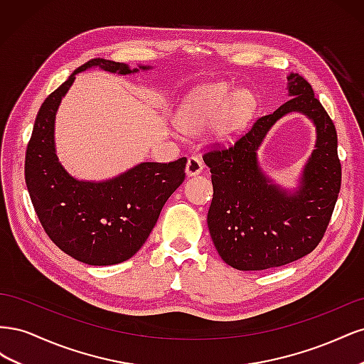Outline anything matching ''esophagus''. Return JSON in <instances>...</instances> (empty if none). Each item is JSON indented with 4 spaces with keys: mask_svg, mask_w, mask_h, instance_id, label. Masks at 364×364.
<instances>
[{
    "mask_svg": "<svg viewBox=\"0 0 364 364\" xmlns=\"http://www.w3.org/2000/svg\"><path fill=\"white\" fill-rule=\"evenodd\" d=\"M202 170H203L202 159L191 156L188 162H186V174L188 176H197L199 173H202Z\"/></svg>",
    "mask_w": 364,
    "mask_h": 364,
    "instance_id": "34e87169",
    "label": "esophagus"
}]
</instances>
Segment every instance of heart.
<instances>
[{"mask_svg": "<svg viewBox=\"0 0 364 364\" xmlns=\"http://www.w3.org/2000/svg\"><path fill=\"white\" fill-rule=\"evenodd\" d=\"M255 97L247 91H237L226 82L196 87L178 109L176 121L181 129L196 132L214 123L222 117L217 126L220 136H228L243 126L255 111Z\"/></svg>", "mask_w": 364, "mask_h": 364, "instance_id": "1", "label": "heart"}]
</instances>
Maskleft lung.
<instances>
[{
	"label": "left lung",
	"instance_id": "obj_1",
	"mask_svg": "<svg viewBox=\"0 0 364 364\" xmlns=\"http://www.w3.org/2000/svg\"><path fill=\"white\" fill-rule=\"evenodd\" d=\"M291 98L253 121L234 144H211L203 161L214 196L208 228L222 259L238 270L281 267L313 252L323 238L341 185L337 132L311 85L289 73ZM310 116L318 129L316 150L306 166L301 191H279L257 167L256 150L267 130L285 113Z\"/></svg>",
	"mask_w": 364,
	"mask_h": 364
}]
</instances>
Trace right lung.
<instances>
[{
    "label": "right lung",
    "instance_id": "add662e5",
    "mask_svg": "<svg viewBox=\"0 0 364 364\" xmlns=\"http://www.w3.org/2000/svg\"><path fill=\"white\" fill-rule=\"evenodd\" d=\"M92 67L118 74L138 71L106 59H91L77 68L42 103L24 170L33 208L53 243L77 261L111 266L132 258L146 243L162 206L185 179L186 158L168 164L142 162L98 183L71 178L54 151V117L75 74Z\"/></svg>",
    "mask_w": 364,
    "mask_h": 364
}]
</instances>
